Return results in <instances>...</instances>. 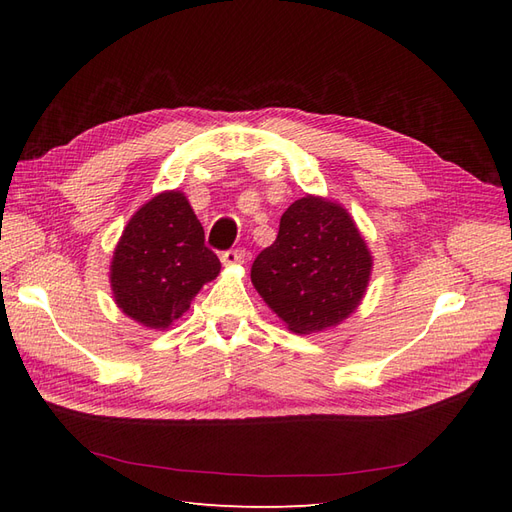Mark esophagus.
I'll return each instance as SVG.
<instances>
[{
	"label": "esophagus",
	"mask_w": 512,
	"mask_h": 512,
	"mask_svg": "<svg viewBox=\"0 0 512 512\" xmlns=\"http://www.w3.org/2000/svg\"><path fill=\"white\" fill-rule=\"evenodd\" d=\"M245 262V250H230L222 254V265L224 267H237Z\"/></svg>",
	"instance_id": "obj_1"
}]
</instances>
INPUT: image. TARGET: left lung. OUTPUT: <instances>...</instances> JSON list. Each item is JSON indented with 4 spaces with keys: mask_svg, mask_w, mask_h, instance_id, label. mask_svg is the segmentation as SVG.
Instances as JSON below:
<instances>
[{
    "mask_svg": "<svg viewBox=\"0 0 512 512\" xmlns=\"http://www.w3.org/2000/svg\"><path fill=\"white\" fill-rule=\"evenodd\" d=\"M374 256L346 207L305 194L284 211L277 239L252 265V284L286 329L322 333L361 305Z\"/></svg>",
    "mask_w": 512,
    "mask_h": 512,
    "instance_id": "left-lung-1",
    "label": "left lung"
}]
</instances>
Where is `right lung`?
<instances>
[{"label":"right lung","instance_id":"obj_1","mask_svg":"<svg viewBox=\"0 0 512 512\" xmlns=\"http://www.w3.org/2000/svg\"><path fill=\"white\" fill-rule=\"evenodd\" d=\"M220 269L190 200L179 190H164L123 228L108 282L123 314L145 329L166 331Z\"/></svg>","mask_w":512,"mask_h":512}]
</instances>
